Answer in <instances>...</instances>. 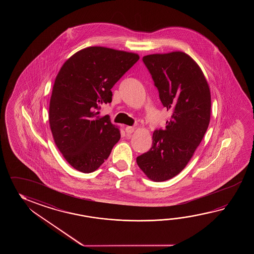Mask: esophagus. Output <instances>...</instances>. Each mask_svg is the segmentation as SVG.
<instances>
[{
    "label": "esophagus",
    "instance_id": "34e87169",
    "mask_svg": "<svg viewBox=\"0 0 254 254\" xmlns=\"http://www.w3.org/2000/svg\"><path fill=\"white\" fill-rule=\"evenodd\" d=\"M134 128L133 127H130V126H127L126 128H125V131H126V133L127 134H131L133 131H134Z\"/></svg>",
    "mask_w": 254,
    "mask_h": 254
}]
</instances>
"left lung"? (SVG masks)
<instances>
[{
    "instance_id": "obj_1",
    "label": "left lung",
    "mask_w": 254,
    "mask_h": 254,
    "mask_svg": "<svg viewBox=\"0 0 254 254\" xmlns=\"http://www.w3.org/2000/svg\"><path fill=\"white\" fill-rule=\"evenodd\" d=\"M151 72L163 106L172 118L152 134L151 150L137 157L140 170L153 182L173 178L188 164L210 124V87L200 66L184 52L149 54Z\"/></svg>"
}]
</instances>
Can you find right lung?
Masks as SVG:
<instances>
[{
  "label": "right lung",
  "instance_id": "right-lung-1",
  "mask_svg": "<svg viewBox=\"0 0 254 254\" xmlns=\"http://www.w3.org/2000/svg\"><path fill=\"white\" fill-rule=\"evenodd\" d=\"M139 54L92 46L71 55L55 78L49 106L54 142L66 162L81 173L96 171L121 138L101 104L112 103L111 89Z\"/></svg>",
  "mask_w": 254,
  "mask_h": 254
}]
</instances>
